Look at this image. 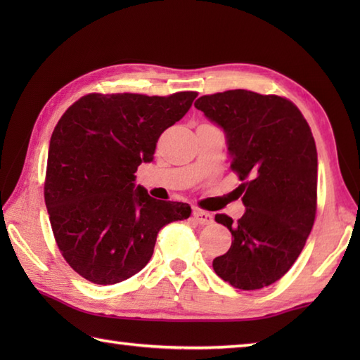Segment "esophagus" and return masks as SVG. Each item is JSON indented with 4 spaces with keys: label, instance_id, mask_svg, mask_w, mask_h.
Returning <instances> with one entry per match:
<instances>
[{
    "label": "esophagus",
    "instance_id": "esophagus-1",
    "mask_svg": "<svg viewBox=\"0 0 360 360\" xmlns=\"http://www.w3.org/2000/svg\"><path fill=\"white\" fill-rule=\"evenodd\" d=\"M193 218L196 219V223H198V224H201V226L210 224L212 221H213L212 213H209V212H204V210H200V209H195V210H193Z\"/></svg>",
    "mask_w": 360,
    "mask_h": 360
}]
</instances>
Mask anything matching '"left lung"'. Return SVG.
<instances>
[{
	"label": "left lung",
	"instance_id": "8db88e82",
	"mask_svg": "<svg viewBox=\"0 0 360 360\" xmlns=\"http://www.w3.org/2000/svg\"><path fill=\"white\" fill-rule=\"evenodd\" d=\"M195 106L223 128L246 207L236 223L215 215L231 231L232 246L213 259V271L243 290L269 286L295 263L314 226L317 150L311 128L280 96L231 89L202 96Z\"/></svg>",
	"mask_w": 360,
	"mask_h": 360
}]
</instances>
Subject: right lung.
<instances>
[{
	"instance_id": "obj_1",
	"label": "right lung",
	"mask_w": 360,
	"mask_h": 360,
	"mask_svg": "<svg viewBox=\"0 0 360 360\" xmlns=\"http://www.w3.org/2000/svg\"><path fill=\"white\" fill-rule=\"evenodd\" d=\"M196 96L88 94L53 128L44 202L60 252L83 278L114 285L133 277L150 262L160 229L190 217L188 204L155 200L134 173Z\"/></svg>"
}]
</instances>
